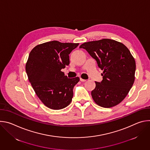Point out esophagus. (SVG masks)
<instances>
[{
	"label": "esophagus",
	"mask_w": 150,
	"mask_h": 150,
	"mask_svg": "<svg viewBox=\"0 0 150 150\" xmlns=\"http://www.w3.org/2000/svg\"><path fill=\"white\" fill-rule=\"evenodd\" d=\"M80 81H81V82H85V81H86V79H83L80 78Z\"/></svg>",
	"instance_id": "1"
}]
</instances>
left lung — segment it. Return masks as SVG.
Listing matches in <instances>:
<instances>
[{"label":"left lung","mask_w":150,"mask_h":150,"mask_svg":"<svg viewBox=\"0 0 150 150\" xmlns=\"http://www.w3.org/2000/svg\"><path fill=\"white\" fill-rule=\"evenodd\" d=\"M86 50L103 71V80L95 81L91 91L95 103L104 108L119 104L127 95L135 81L136 63L130 51L119 41L103 38L84 42Z\"/></svg>","instance_id":"1"}]
</instances>
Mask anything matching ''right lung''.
Returning <instances> with one entry per match:
<instances>
[{
    "label": "right lung",
    "mask_w": 150,
    "mask_h": 150,
    "mask_svg": "<svg viewBox=\"0 0 150 150\" xmlns=\"http://www.w3.org/2000/svg\"><path fill=\"white\" fill-rule=\"evenodd\" d=\"M79 43L52 41L38 45L31 51L25 70L39 99L47 108L60 110L67 107L79 78H68L62 69L69 65L71 52Z\"/></svg>",
    "instance_id": "right-lung-1"
}]
</instances>
